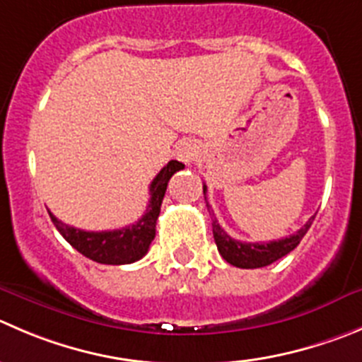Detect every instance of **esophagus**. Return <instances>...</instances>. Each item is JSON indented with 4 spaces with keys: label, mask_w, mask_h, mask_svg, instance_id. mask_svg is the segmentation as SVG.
<instances>
[{
    "label": "esophagus",
    "mask_w": 362,
    "mask_h": 362,
    "mask_svg": "<svg viewBox=\"0 0 362 362\" xmlns=\"http://www.w3.org/2000/svg\"><path fill=\"white\" fill-rule=\"evenodd\" d=\"M175 156L181 161H185V163H190V161H194L199 156V146L194 140H185L175 149Z\"/></svg>",
    "instance_id": "obj_1"
}]
</instances>
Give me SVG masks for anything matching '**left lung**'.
<instances>
[{"instance_id": "obj_1", "label": "left lung", "mask_w": 362, "mask_h": 362, "mask_svg": "<svg viewBox=\"0 0 362 362\" xmlns=\"http://www.w3.org/2000/svg\"><path fill=\"white\" fill-rule=\"evenodd\" d=\"M206 185L202 187V192L206 195ZM208 206V211L211 215V226H213V238H215L216 247H218V252L227 263H230L233 267H238V268H261V267H268L272 264L274 261L281 259L284 257L286 254H290L295 247L300 243V240L304 238V235L308 233V229L311 227L313 220L315 216L305 222L304 227L295 233V235L286 236V238L282 240H275V242H261V243H249V242H240V240L230 238L227 235L226 230L220 227V223L216 222V218L213 216V211L209 209Z\"/></svg>"}]
</instances>
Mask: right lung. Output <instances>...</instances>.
Masks as SVG:
<instances>
[{
	"instance_id": "1",
	"label": "right lung",
	"mask_w": 362,
	"mask_h": 362,
	"mask_svg": "<svg viewBox=\"0 0 362 362\" xmlns=\"http://www.w3.org/2000/svg\"><path fill=\"white\" fill-rule=\"evenodd\" d=\"M185 168L183 163L170 160L153 179L149 187V204L146 213L139 222L132 226L122 227L115 230H83L67 226L62 220H58L49 211L51 220L54 227L60 230V235L74 247L78 252L83 254L88 259L101 264H129L142 259L149 250L151 242L156 236V220L160 216L161 201L167 192L168 179L177 170Z\"/></svg>"
}]
</instances>
